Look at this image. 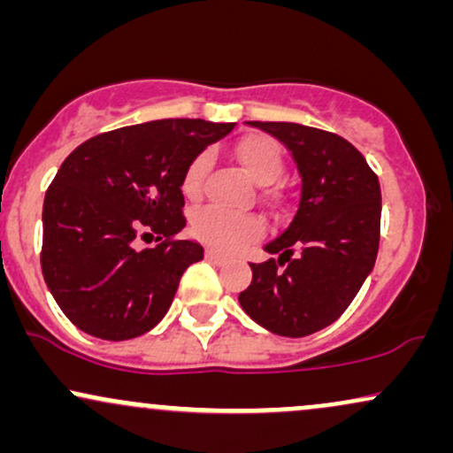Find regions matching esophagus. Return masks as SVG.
Here are the masks:
<instances>
[{"instance_id":"1","label":"esophagus","mask_w":453,"mask_h":453,"mask_svg":"<svg viewBox=\"0 0 453 453\" xmlns=\"http://www.w3.org/2000/svg\"><path fill=\"white\" fill-rule=\"evenodd\" d=\"M204 256H206V259H209V262H212V264H226V262H227L226 256H221V253L212 251V249H206Z\"/></svg>"}]
</instances>
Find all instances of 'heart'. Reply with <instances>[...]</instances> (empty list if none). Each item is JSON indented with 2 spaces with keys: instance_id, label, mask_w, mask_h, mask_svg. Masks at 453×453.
I'll use <instances>...</instances> for the list:
<instances>
[{
  "instance_id": "b5f03b06",
  "label": "heart",
  "mask_w": 453,
  "mask_h": 453,
  "mask_svg": "<svg viewBox=\"0 0 453 453\" xmlns=\"http://www.w3.org/2000/svg\"><path fill=\"white\" fill-rule=\"evenodd\" d=\"M234 155L241 161L244 173L259 185L273 183L283 173V153L279 144L268 136H247L234 147ZM211 157L209 153H197L187 164L180 189L187 197L196 200L202 196L209 174ZM191 232L197 241L206 242L219 251H238L244 244L257 241L262 236L264 226L257 217L241 215V212L223 211L219 206H206L194 212L191 217Z\"/></svg>"
}]
</instances>
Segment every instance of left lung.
<instances>
[{
    "instance_id": "1",
    "label": "left lung",
    "mask_w": 453,
    "mask_h": 453,
    "mask_svg": "<svg viewBox=\"0 0 453 453\" xmlns=\"http://www.w3.org/2000/svg\"><path fill=\"white\" fill-rule=\"evenodd\" d=\"M292 150L303 176L294 219L270 241L242 311L280 336H309L334 324L375 266L381 189L364 155L341 138L298 123L251 121Z\"/></svg>"
}]
</instances>
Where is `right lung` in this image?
<instances>
[{
	"instance_id": "right-lung-1",
	"label": "right lung",
	"mask_w": 453,
	"mask_h": 453,
	"mask_svg": "<svg viewBox=\"0 0 453 453\" xmlns=\"http://www.w3.org/2000/svg\"><path fill=\"white\" fill-rule=\"evenodd\" d=\"M234 123L161 119L97 134L76 147L44 196L40 266L55 303L76 327L127 341L168 313L187 266L204 257L180 241V179L191 159ZM155 233L159 245L133 241Z\"/></svg>"
}]
</instances>
